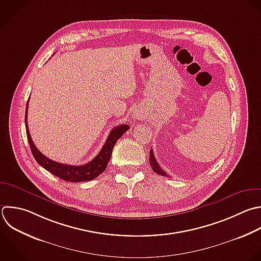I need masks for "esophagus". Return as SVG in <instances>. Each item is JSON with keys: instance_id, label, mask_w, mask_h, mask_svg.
<instances>
[{"instance_id": "34e87169", "label": "esophagus", "mask_w": 261, "mask_h": 261, "mask_svg": "<svg viewBox=\"0 0 261 261\" xmlns=\"http://www.w3.org/2000/svg\"><path fill=\"white\" fill-rule=\"evenodd\" d=\"M138 118H139V116H138Z\"/></svg>"}]
</instances>
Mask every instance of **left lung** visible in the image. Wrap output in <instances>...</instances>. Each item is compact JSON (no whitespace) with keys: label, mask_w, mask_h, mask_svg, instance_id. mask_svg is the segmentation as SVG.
Returning a JSON list of instances; mask_svg holds the SVG:
<instances>
[{"label":"left lung","mask_w":261,"mask_h":261,"mask_svg":"<svg viewBox=\"0 0 261 261\" xmlns=\"http://www.w3.org/2000/svg\"><path fill=\"white\" fill-rule=\"evenodd\" d=\"M149 161H150V165H151L152 169H153L156 173H158V174H160V175H163V176H169V175L159 166L158 162H157L156 159H155V156H154V153H153V150H152V149L150 150V159H149Z\"/></svg>","instance_id":"8db88e82"}]
</instances>
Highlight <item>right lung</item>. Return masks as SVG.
I'll return each instance as SVG.
<instances>
[{
	"mask_svg": "<svg viewBox=\"0 0 261 261\" xmlns=\"http://www.w3.org/2000/svg\"><path fill=\"white\" fill-rule=\"evenodd\" d=\"M30 101V99H29ZM29 101L27 104V110H25V128H27V136L30 143V147L32 150V153L37 160V162L53 173L54 175L58 176L59 178L71 181V182H79V181H88L96 178L99 176L107 167V164L111 158L112 150L116 142L119 140V138L129 129V126L127 124H121L116 127H114L108 138L105 142L103 148L101 149L100 153L89 163L84 165H68L59 163L56 161L51 160L50 158L46 157L42 152L39 151V149L35 146V143L32 140L29 126H28V109H29Z\"/></svg>",
	"mask_w": 261,
	"mask_h": 261,
	"instance_id": "add662e5",
	"label": "right lung"
}]
</instances>
